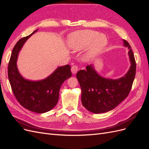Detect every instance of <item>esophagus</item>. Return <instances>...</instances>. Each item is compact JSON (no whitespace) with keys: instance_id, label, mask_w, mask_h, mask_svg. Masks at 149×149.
Returning <instances> with one entry per match:
<instances>
[{"instance_id":"1","label":"esophagus","mask_w":149,"mask_h":149,"mask_svg":"<svg viewBox=\"0 0 149 149\" xmlns=\"http://www.w3.org/2000/svg\"><path fill=\"white\" fill-rule=\"evenodd\" d=\"M71 70L72 73H73V74H76V73H77V71H78V66H77V65H73V66H72Z\"/></svg>"}]
</instances>
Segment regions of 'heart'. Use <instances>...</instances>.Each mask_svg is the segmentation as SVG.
Segmentation results:
<instances>
[{
  "instance_id": "1",
  "label": "heart",
  "mask_w": 149,
  "mask_h": 149,
  "mask_svg": "<svg viewBox=\"0 0 149 149\" xmlns=\"http://www.w3.org/2000/svg\"><path fill=\"white\" fill-rule=\"evenodd\" d=\"M69 46L74 51H82L88 49L84 55L86 60L95 58L107 43V38L104 34L92 30H84L75 31L69 36Z\"/></svg>"
}]
</instances>
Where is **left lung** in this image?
I'll return each instance as SVG.
<instances>
[{
    "label": "left lung",
    "mask_w": 149,
    "mask_h": 149,
    "mask_svg": "<svg viewBox=\"0 0 149 149\" xmlns=\"http://www.w3.org/2000/svg\"><path fill=\"white\" fill-rule=\"evenodd\" d=\"M124 46L129 49L130 66L126 73L118 79L105 78L98 74L93 65L76 74L81 89L83 106L93 113L111 111L127 97L136 76V63L129 43L123 40Z\"/></svg>",
    "instance_id": "8db88e82"
}]
</instances>
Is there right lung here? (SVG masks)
<instances>
[{"label": "right lung", "instance_id": "add662e5", "mask_svg": "<svg viewBox=\"0 0 149 149\" xmlns=\"http://www.w3.org/2000/svg\"><path fill=\"white\" fill-rule=\"evenodd\" d=\"M38 30L20 39L12 49L8 65V77L13 94L25 109L36 113L52 109L58 102L61 84L71 76L69 65L60 66L45 79L30 81L24 78L17 66V57L24 44Z\"/></svg>", "mask_w": 149, "mask_h": 149}]
</instances>
